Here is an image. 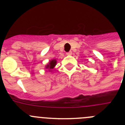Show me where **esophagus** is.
Listing matches in <instances>:
<instances>
[{
    "label": "esophagus",
    "mask_w": 125,
    "mask_h": 125,
    "mask_svg": "<svg viewBox=\"0 0 125 125\" xmlns=\"http://www.w3.org/2000/svg\"><path fill=\"white\" fill-rule=\"evenodd\" d=\"M66 54H67V55H71V54H72V52L69 51V52H66Z\"/></svg>",
    "instance_id": "esophagus-1"
}]
</instances>
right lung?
<instances>
[{
    "label": "right lung",
    "mask_w": 125,
    "mask_h": 125,
    "mask_svg": "<svg viewBox=\"0 0 125 125\" xmlns=\"http://www.w3.org/2000/svg\"><path fill=\"white\" fill-rule=\"evenodd\" d=\"M56 62H57V61H56V59H52V60L50 61L49 64H47V66H46V68L48 69L49 71H51V69L54 68L55 66L56 65Z\"/></svg>",
    "instance_id": "right-lung-1"
}]
</instances>
